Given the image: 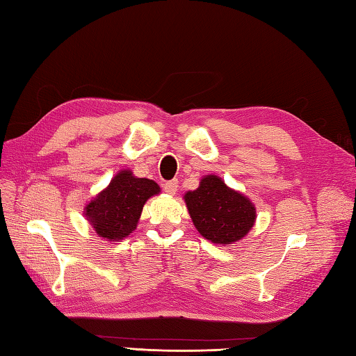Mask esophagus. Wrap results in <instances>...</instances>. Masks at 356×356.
<instances>
[{
    "label": "esophagus",
    "mask_w": 356,
    "mask_h": 356,
    "mask_svg": "<svg viewBox=\"0 0 356 356\" xmlns=\"http://www.w3.org/2000/svg\"><path fill=\"white\" fill-rule=\"evenodd\" d=\"M177 188H179V180L177 179H174V180H170V182H166L165 185H163V190H165V193L166 194H170V195H174L177 193Z\"/></svg>",
    "instance_id": "34e87169"
}]
</instances>
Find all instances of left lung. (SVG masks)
<instances>
[{"instance_id":"obj_1","label":"left lung","mask_w":356,"mask_h":356,"mask_svg":"<svg viewBox=\"0 0 356 356\" xmlns=\"http://www.w3.org/2000/svg\"><path fill=\"white\" fill-rule=\"evenodd\" d=\"M188 213L202 237L214 245H231L254 228L255 205L216 174L200 179L199 188L184 195Z\"/></svg>"}]
</instances>
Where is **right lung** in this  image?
<instances>
[{
    "mask_svg": "<svg viewBox=\"0 0 356 356\" xmlns=\"http://www.w3.org/2000/svg\"><path fill=\"white\" fill-rule=\"evenodd\" d=\"M161 193L154 180L136 177L131 170H120L101 193L84 208V216L96 236L120 241L136 229L143 205Z\"/></svg>",
    "mask_w": 356,
    "mask_h": 356,
    "instance_id": "add662e5",
    "label": "right lung"
}]
</instances>
